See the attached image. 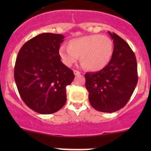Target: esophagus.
<instances>
[{
    "label": "esophagus",
    "mask_w": 151,
    "mask_h": 151,
    "mask_svg": "<svg viewBox=\"0 0 151 151\" xmlns=\"http://www.w3.org/2000/svg\"><path fill=\"white\" fill-rule=\"evenodd\" d=\"M73 73H74L75 76H79L81 74V73L79 71H77V70H73Z\"/></svg>",
    "instance_id": "obj_1"
}]
</instances>
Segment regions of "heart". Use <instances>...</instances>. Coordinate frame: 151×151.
<instances>
[{
  "label": "heart",
  "mask_w": 151,
  "mask_h": 151,
  "mask_svg": "<svg viewBox=\"0 0 151 151\" xmlns=\"http://www.w3.org/2000/svg\"><path fill=\"white\" fill-rule=\"evenodd\" d=\"M113 54V42L110 37L89 35L69 41V47L60 48L63 63L72 66L81 56L82 66L93 72L101 71L110 62Z\"/></svg>",
  "instance_id": "1"
}]
</instances>
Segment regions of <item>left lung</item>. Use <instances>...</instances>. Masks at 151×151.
<instances>
[{
    "instance_id": "8db88e82",
    "label": "left lung",
    "mask_w": 151,
    "mask_h": 151,
    "mask_svg": "<svg viewBox=\"0 0 151 151\" xmlns=\"http://www.w3.org/2000/svg\"><path fill=\"white\" fill-rule=\"evenodd\" d=\"M108 33L114 45L111 60L101 71L85 73V87L92 107L113 113L130 99L138 83V72L135 55L129 45L114 32Z\"/></svg>"
}]
</instances>
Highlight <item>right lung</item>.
<instances>
[{"mask_svg": "<svg viewBox=\"0 0 151 151\" xmlns=\"http://www.w3.org/2000/svg\"><path fill=\"white\" fill-rule=\"evenodd\" d=\"M63 35L42 33L23 45L18 53L14 78L19 93L30 109L41 114L58 111L66 101V86L75 78L60 60Z\"/></svg>", "mask_w": 151, "mask_h": 151, "instance_id": "right-lung-1", "label": "right lung"}]
</instances>
